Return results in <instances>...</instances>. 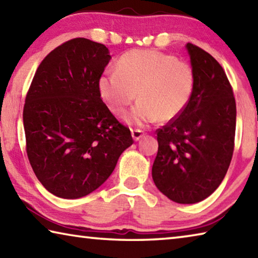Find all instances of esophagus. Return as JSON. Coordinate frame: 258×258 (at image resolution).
Segmentation results:
<instances>
[{"mask_svg": "<svg viewBox=\"0 0 258 258\" xmlns=\"http://www.w3.org/2000/svg\"><path fill=\"white\" fill-rule=\"evenodd\" d=\"M143 135H145V133L142 132V131L140 130H132V138L134 141H139L140 139H141Z\"/></svg>", "mask_w": 258, "mask_h": 258, "instance_id": "obj_1", "label": "esophagus"}]
</instances>
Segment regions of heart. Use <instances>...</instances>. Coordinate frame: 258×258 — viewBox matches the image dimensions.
<instances>
[{"instance_id":"obj_1","label":"heart","mask_w":258,"mask_h":258,"mask_svg":"<svg viewBox=\"0 0 258 258\" xmlns=\"http://www.w3.org/2000/svg\"><path fill=\"white\" fill-rule=\"evenodd\" d=\"M196 75L189 63L156 50H133L121 55L116 71H106L98 81L100 97L116 115L127 116L128 123L146 126L157 120L169 121L184 111L192 98Z\"/></svg>"}]
</instances>
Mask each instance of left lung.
I'll return each instance as SVG.
<instances>
[{
    "instance_id": "obj_1",
    "label": "left lung",
    "mask_w": 258,
    "mask_h": 258,
    "mask_svg": "<svg viewBox=\"0 0 258 258\" xmlns=\"http://www.w3.org/2000/svg\"><path fill=\"white\" fill-rule=\"evenodd\" d=\"M196 75L189 104L157 132L152 178L178 204L206 199L223 181L234 149L237 109L232 86L215 58L187 43Z\"/></svg>"
}]
</instances>
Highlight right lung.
<instances>
[{
  "label": "right lung",
  "instance_id": "add662e5",
  "mask_svg": "<svg viewBox=\"0 0 258 258\" xmlns=\"http://www.w3.org/2000/svg\"><path fill=\"white\" fill-rule=\"evenodd\" d=\"M111 56L106 45L78 37L51 51L26 95V151L35 175L56 197L97 190L134 142L103 103L98 81Z\"/></svg>",
  "mask_w": 258,
  "mask_h": 258
}]
</instances>
